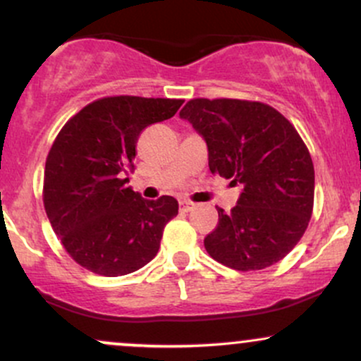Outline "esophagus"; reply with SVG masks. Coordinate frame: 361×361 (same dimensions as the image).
<instances>
[{
    "label": "esophagus",
    "mask_w": 361,
    "mask_h": 361,
    "mask_svg": "<svg viewBox=\"0 0 361 361\" xmlns=\"http://www.w3.org/2000/svg\"><path fill=\"white\" fill-rule=\"evenodd\" d=\"M193 207H195L193 202H190V200H180V209L185 210V212H190V210H192Z\"/></svg>",
    "instance_id": "34e87169"
}]
</instances>
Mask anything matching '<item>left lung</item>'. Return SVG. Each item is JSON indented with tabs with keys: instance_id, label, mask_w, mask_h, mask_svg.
I'll return each mask as SVG.
<instances>
[{
	"instance_id": "1",
	"label": "left lung",
	"mask_w": 361,
	"mask_h": 361,
	"mask_svg": "<svg viewBox=\"0 0 361 361\" xmlns=\"http://www.w3.org/2000/svg\"><path fill=\"white\" fill-rule=\"evenodd\" d=\"M202 135L212 173L243 185L205 250L239 271L263 270L293 250L314 205V166L292 123L270 105L244 100H190L180 111Z\"/></svg>"
}]
</instances>
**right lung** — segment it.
Returning a JSON list of instances; mask_svg holds the SVG:
<instances>
[{
  "instance_id": "right-lung-1",
  "label": "right lung",
  "mask_w": 361,
  "mask_h": 361,
  "mask_svg": "<svg viewBox=\"0 0 361 361\" xmlns=\"http://www.w3.org/2000/svg\"><path fill=\"white\" fill-rule=\"evenodd\" d=\"M181 105L169 98H102L74 115L52 144L45 212L62 246L86 270L127 275L157 255L178 202L168 195L146 200L126 183L140 132L171 118Z\"/></svg>"
}]
</instances>
